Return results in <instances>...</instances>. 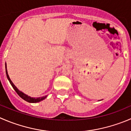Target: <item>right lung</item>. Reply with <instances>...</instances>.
<instances>
[{
    "instance_id": "right-lung-1",
    "label": "right lung",
    "mask_w": 131,
    "mask_h": 131,
    "mask_svg": "<svg viewBox=\"0 0 131 131\" xmlns=\"http://www.w3.org/2000/svg\"><path fill=\"white\" fill-rule=\"evenodd\" d=\"M6 75H7V79L9 80L10 84H11V85L12 86V87L13 88L14 90H15V91L17 93L18 95L19 96H20V97L21 98V99H23L24 100H25V101H27V102H30V103H36V102H40V101H43V100L45 99V98L47 97V96H41V97L33 98V97H30V96H28V95H25V93H24L23 92L20 91V90H19L17 88H16V86L14 85V84L13 83L12 81H11V79H10L9 77V75H8V73H7V69H6Z\"/></svg>"
}]
</instances>
